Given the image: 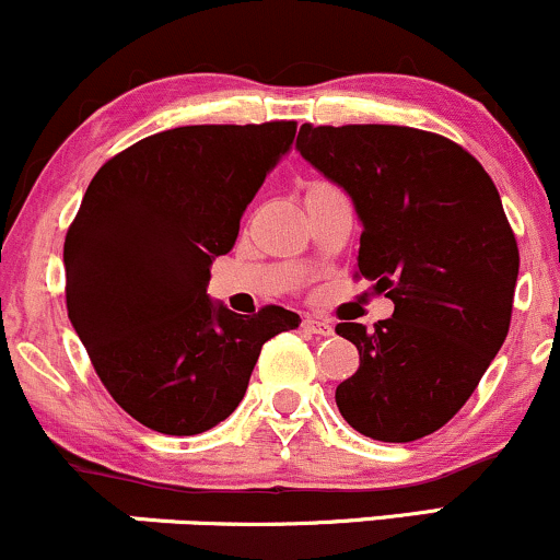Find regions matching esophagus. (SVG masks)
Masks as SVG:
<instances>
[{
    "label": "esophagus",
    "mask_w": 560,
    "mask_h": 560,
    "mask_svg": "<svg viewBox=\"0 0 560 560\" xmlns=\"http://www.w3.org/2000/svg\"><path fill=\"white\" fill-rule=\"evenodd\" d=\"M302 329L307 334H318V337H329L331 334L329 320H320V318H305L302 320Z\"/></svg>",
    "instance_id": "esophagus-1"
}]
</instances>
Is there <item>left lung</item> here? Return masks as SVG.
<instances>
[{
  "instance_id": "left-lung-1",
  "label": "left lung",
  "mask_w": 560,
  "mask_h": 560,
  "mask_svg": "<svg viewBox=\"0 0 560 560\" xmlns=\"http://www.w3.org/2000/svg\"><path fill=\"white\" fill-rule=\"evenodd\" d=\"M298 150L350 195L355 276L395 302L374 331L337 324L361 352L339 413L371 440H421L464 408L511 326L518 247L498 189L464 147L421 128L305 124Z\"/></svg>"
}]
</instances>
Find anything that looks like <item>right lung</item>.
Returning <instances> with one entry per match:
<instances>
[{"label": "right lung", "instance_id": "right-lung-1", "mask_svg": "<svg viewBox=\"0 0 560 560\" xmlns=\"http://www.w3.org/2000/svg\"><path fill=\"white\" fill-rule=\"evenodd\" d=\"M298 124L182 126L107 160L66 236L68 318L113 400L191 436L229 419L260 347L300 316H240L208 298L210 266L292 147Z\"/></svg>", "mask_w": 560, "mask_h": 560}]
</instances>
